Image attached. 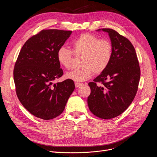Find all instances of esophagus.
I'll return each instance as SVG.
<instances>
[{"label":"esophagus","mask_w":157,"mask_h":157,"mask_svg":"<svg viewBox=\"0 0 157 157\" xmlns=\"http://www.w3.org/2000/svg\"><path fill=\"white\" fill-rule=\"evenodd\" d=\"M81 85H83L82 83H78V82H76L75 83V86L76 87V88H78V87H79V86H81Z\"/></svg>","instance_id":"1"}]
</instances>
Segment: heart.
<instances>
[{"mask_svg": "<svg viewBox=\"0 0 157 157\" xmlns=\"http://www.w3.org/2000/svg\"><path fill=\"white\" fill-rule=\"evenodd\" d=\"M72 50L62 46L59 48L56 57L59 63L64 68L71 67L73 53L81 59V67L74 69L65 74V78L76 82L89 79L92 74L103 72L111 62L113 46L108 39H100L97 36L86 33L74 39L71 44Z\"/></svg>", "mask_w": 157, "mask_h": 157, "instance_id": "heart-1", "label": "heart"}]
</instances>
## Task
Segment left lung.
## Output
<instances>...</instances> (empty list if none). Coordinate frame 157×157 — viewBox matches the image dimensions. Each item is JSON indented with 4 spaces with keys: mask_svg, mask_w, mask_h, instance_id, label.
<instances>
[{
    "mask_svg": "<svg viewBox=\"0 0 157 157\" xmlns=\"http://www.w3.org/2000/svg\"><path fill=\"white\" fill-rule=\"evenodd\" d=\"M102 30L109 34L113 55L108 68L94 82L88 83L91 93L88 97V105L96 117L108 120L119 116L133 101L138 90L141 71L130 41L113 29ZM97 82L101 85L97 86Z\"/></svg>",
    "mask_w": 157,
    "mask_h": 157,
    "instance_id": "8db88e82",
    "label": "left lung"
}]
</instances>
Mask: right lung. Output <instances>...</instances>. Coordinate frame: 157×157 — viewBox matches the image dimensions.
Masks as SVG:
<instances>
[{"mask_svg": "<svg viewBox=\"0 0 157 157\" xmlns=\"http://www.w3.org/2000/svg\"><path fill=\"white\" fill-rule=\"evenodd\" d=\"M71 30H42L21 48L13 71L16 93L29 112L44 120L63 111L75 85L66 79L53 84L63 75L56 53L71 34Z\"/></svg>", "mask_w": 157, "mask_h": 157, "instance_id": "1", "label": "right lung"}]
</instances>
